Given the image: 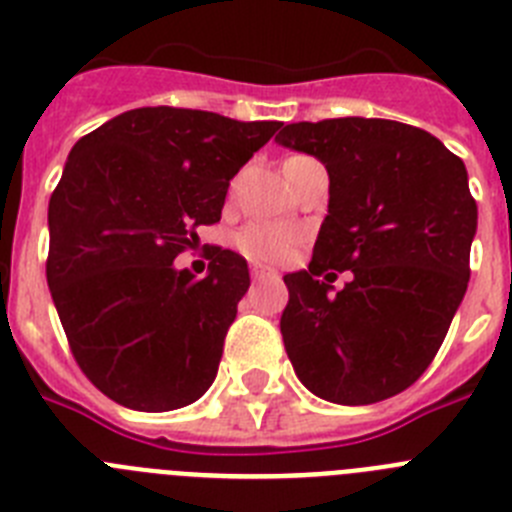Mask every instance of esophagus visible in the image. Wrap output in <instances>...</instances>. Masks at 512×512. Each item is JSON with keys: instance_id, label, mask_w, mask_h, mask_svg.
Wrapping results in <instances>:
<instances>
[{"instance_id": "34e87169", "label": "esophagus", "mask_w": 512, "mask_h": 512, "mask_svg": "<svg viewBox=\"0 0 512 512\" xmlns=\"http://www.w3.org/2000/svg\"><path fill=\"white\" fill-rule=\"evenodd\" d=\"M251 274H253V279H256V282H264V279H279V271L264 269V266H253Z\"/></svg>"}]
</instances>
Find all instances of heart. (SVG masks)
<instances>
[{
  "instance_id": "heart-1",
  "label": "heart",
  "mask_w": 512,
  "mask_h": 512,
  "mask_svg": "<svg viewBox=\"0 0 512 512\" xmlns=\"http://www.w3.org/2000/svg\"><path fill=\"white\" fill-rule=\"evenodd\" d=\"M305 156H289L284 164L297 161ZM282 164V166H284ZM297 241V233L289 225L282 223H251L238 233V248L248 259L264 261V264H279L292 253Z\"/></svg>"
}]
</instances>
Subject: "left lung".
<instances>
[{
  "mask_svg": "<svg viewBox=\"0 0 512 512\" xmlns=\"http://www.w3.org/2000/svg\"><path fill=\"white\" fill-rule=\"evenodd\" d=\"M277 143L318 158L330 179L310 266L284 277L279 328L295 374L336 405L408 390L467 292L477 233L467 166L436 135L379 117L292 122ZM328 268L352 271L341 293Z\"/></svg>",
  "mask_w": 512,
  "mask_h": 512,
  "instance_id": "left-lung-1",
  "label": "left lung"
}]
</instances>
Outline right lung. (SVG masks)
I'll return each instance as SVG.
<instances>
[{
  "label": "right lung",
  "mask_w": 512,
  "mask_h": 512,
  "mask_svg": "<svg viewBox=\"0 0 512 512\" xmlns=\"http://www.w3.org/2000/svg\"><path fill=\"white\" fill-rule=\"evenodd\" d=\"M279 128L140 107L71 148L48 205L45 274L81 372L117 405L164 413L215 382L248 264L215 248L194 279L174 259L220 220L230 179Z\"/></svg>",
  "instance_id": "right-lung-1"
}]
</instances>
